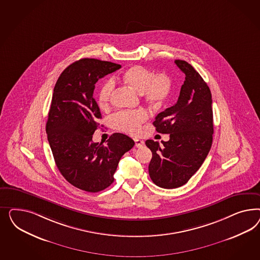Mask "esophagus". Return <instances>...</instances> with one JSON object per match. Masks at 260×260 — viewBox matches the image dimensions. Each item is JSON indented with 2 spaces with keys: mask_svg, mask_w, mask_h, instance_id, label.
<instances>
[{
  "mask_svg": "<svg viewBox=\"0 0 260 260\" xmlns=\"http://www.w3.org/2000/svg\"><path fill=\"white\" fill-rule=\"evenodd\" d=\"M134 142H135V147L136 148H141L144 146V144H145V142L143 141V140H140V139H134Z\"/></svg>",
  "mask_w": 260,
  "mask_h": 260,
  "instance_id": "1",
  "label": "esophagus"
}]
</instances>
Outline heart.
I'll return each mask as SVG.
<instances>
[{
    "label": "heart",
    "instance_id": "obj_1",
    "mask_svg": "<svg viewBox=\"0 0 260 260\" xmlns=\"http://www.w3.org/2000/svg\"><path fill=\"white\" fill-rule=\"evenodd\" d=\"M121 81L127 87L141 93L143 99L155 109L165 104L173 88V80L169 74L162 72L153 75L152 71L143 66H134L127 69L123 72ZM113 91L114 83L109 80L98 92L97 103L100 109L107 110L110 107ZM148 118L149 113L145 110L121 111L112 117V124L119 131L137 134Z\"/></svg>",
    "mask_w": 260,
    "mask_h": 260
}]
</instances>
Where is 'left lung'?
<instances>
[{"label":"left lung","instance_id":"obj_1","mask_svg":"<svg viewBox=\"0 0 260 260\" xmlns=\"http://www.w3.org/2000/svg\"><path fill=\"white\" fill-rule=\"evenodd\" d=\"M174 63L186 77L177 102L155 117L153 126L160 134H170L162 145L147 140L152 157L150 179L160 188L175 189L189 181L203 164L213 144L212 93L192 66L183 60Z\"/></svg>","mask_w":260,"mask_h":260}]
</instances>
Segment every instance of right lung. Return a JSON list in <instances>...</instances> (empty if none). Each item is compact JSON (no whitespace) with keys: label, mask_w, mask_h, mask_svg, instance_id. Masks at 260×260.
<instances>
[{"label":"right lung","mask_w":260,"mask_h":260,"mask_svg":"<svg viewBox=\"0 0 260 260\" xmlns=\"http://www.w3.org/2000/svg\"><path fill=\"white\" fill-rule=\"evenodd\" d=\"M120 68L118 63L84 58L61 73L53 89L47 140L64 179L88 192L112 184L120 159L134 146V140L123 134H112L106 145L92 141L102 118L93 98L95 84Z\"/></svg>","instance_id":"obj_1"}]
</instances>
